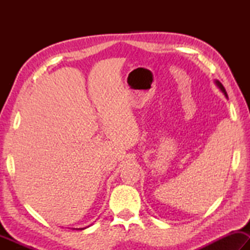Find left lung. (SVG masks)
<instances>
[{
  "instance_id": "obj_1",
  "label": "left lung",
  "mask_w": 250,
  "mask_h": 250,
  "mask_svg": "<svg viewBox=\"0 0 250 250\" xmlns=\"http://www.w3.org/2000/svg\"><path fill=\"white\" fill-rule=\"evenodd\" d=\"M216 83H217V86H218L219 88H221V90H222V91L224 92V94H225V96L227 97V92H226V90H225V88H224V86H223V84H222V83H219L218 80H217Z\"/></svg>"
}]
</instances>
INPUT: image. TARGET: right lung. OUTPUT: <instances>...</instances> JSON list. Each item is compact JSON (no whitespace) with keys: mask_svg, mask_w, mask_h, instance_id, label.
Wrapping results in <instances>:
<instances>
[{"mask_svg":"<svg viewBox=\"0 0 250 250\" xmlns=\"http://www.w3.org/2000/svg\"><path fill=\"white\" fill-rule=\"evenodd\" d=\"M80 229H82V228H80Z\"/></svg>","mask_w":250,"mask_h":250,"instance_id":"1","label":"right lung"}]
</instances>
